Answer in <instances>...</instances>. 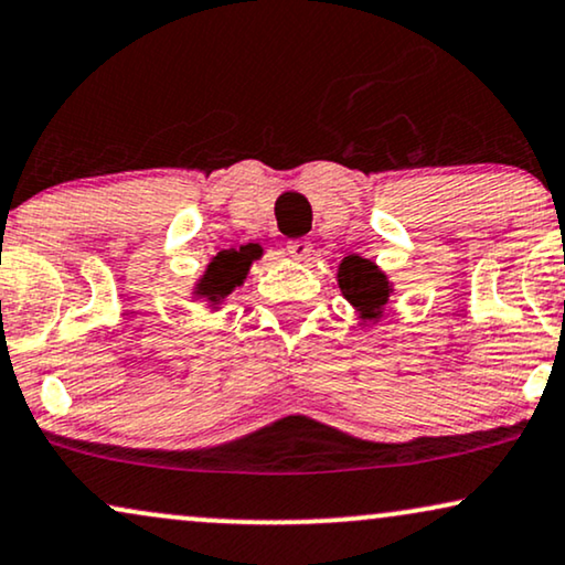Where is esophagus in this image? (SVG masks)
Wrapping results in <instances>:
<instances>
[{"instance_id":"obj_1","label":"esophagus","mask_w":565,"mask_h":565,"mask_svg":"<svg viewBox=\"0 0 565 565\" xmlns=\"http://www.w3.org/2000/svg\"><path fill=\"white\" fill-rule=\"evenodd\" d=\"M287 253H289L295 260H302V263L312 260V255H315L312 243H307V239H291V243L287 245Z\"/></svg>"}]
</instances>
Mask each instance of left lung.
I'll list each match as a JSON object with an SVG mask.
<instances>
[{
    "label": "left lung",
    "instance_id": "left-lung-1",
    "mask_svg": "<svg viewBox=\"0 0 565 565\" xmlns=\"http://www.w3.org/2000/svg\"><path fill=\"white\" fill-rule=\"evenodd\" d=\"M338 287L353 310L359 312L361 322H377L390 302V295H393V284H390L385 270L356 253L345 255L338 266Z\"/></svg>",
    "mask_w": 565,
    "mask_h": 565
}]
</instances>
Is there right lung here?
Here are the masks:
<instances>
[{
  "mask_svg": "<svg viewBox=\"0 0 565 565\" xmlns=\"http://www.w3.org/2000/svg\"><path fill=\"white\" fill-rule=\"evenodd\" d=\"M258 245H243L239 250L230 247V250L216 253L212 263H209L204 276L195 284L193 297L204 299L209 307H220L237 287H243L247 270H250L253 260L260 258Z\"/></svg>",
  "mask_w": 565,
  "mask_h": 565,
  "instance_id": "1",
  "label": "right lung"
}]
</instances>
